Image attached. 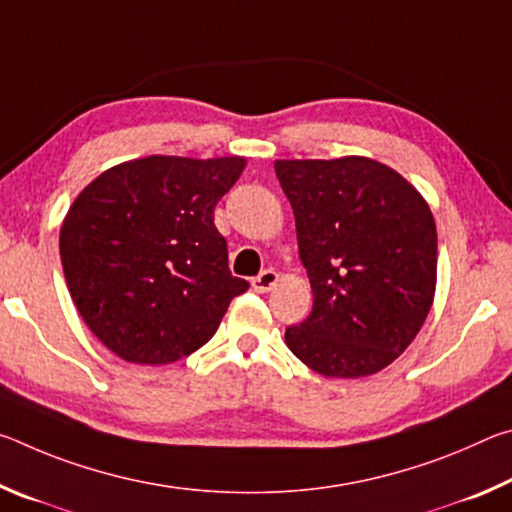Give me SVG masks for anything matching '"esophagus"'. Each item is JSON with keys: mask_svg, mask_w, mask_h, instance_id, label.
Wrapping results in <instances>:
<instances>
[{"mask_svg": "<svg viewBox=\"0 0 512 512\" xmlns=\"http://www.w3.org/2000/svg\"><path fill=\"white\" fill-rule=\"evenodd\" d=\"M277 282H280V275H277L273 268H266V271L259 273L255 280H253V289L257 293H268V291L275 287Z\"/></svg>", "mask_w": 512, "mask_h": 512, "instance_id": "esophagus-1", "label": "esophagus"}]
</instances>
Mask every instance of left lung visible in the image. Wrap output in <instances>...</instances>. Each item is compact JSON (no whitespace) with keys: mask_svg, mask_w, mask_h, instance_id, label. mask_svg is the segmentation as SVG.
<instances>
[{"mask_svg":"<svg viewBox=\"0 0 512 512\" xmlns=\"http://www.w3.org/2000/svg\"><path fill=\"white\" fill-rule=\"evenodd\" d=\"M314 293L289 350L318 375L361 379L400 357L436 296L429 203L402 173L363 155L275 160Z\"/></svg>","mask_w":512,"mask_h":512,"instance_id":"1","label":"left lung"}]
</instances>
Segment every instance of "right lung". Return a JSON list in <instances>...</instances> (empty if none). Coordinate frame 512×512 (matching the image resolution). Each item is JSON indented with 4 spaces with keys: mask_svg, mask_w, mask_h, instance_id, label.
Masks as SVG:
<instances>
[{
    "mask_svg": "<svg viewBox=\"0 0 512 512\" xmlns=\"http://www.w3.org/2000/svg\"><path fill=\"white\" fill-rule=\"evenodd\" d=\"M244 169L241 155H146L106 169L69 205L60 225L69 296L117 357L140 366L189 357L248 289L214 225Z\"/></svg>",
    "mask_w": 512,
    "mask_h": 512,
    "instance_id": "1",
    "label": "right lung"
}]
</instances>
